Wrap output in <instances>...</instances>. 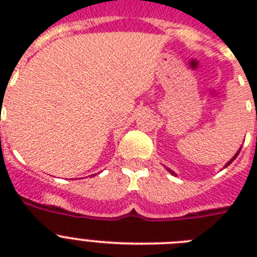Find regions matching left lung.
<instances>
[{
	"mask_svg": "<svg viewBox=\"0 0 257 257\" xmlns=\"http://www.w3.org/2000/svg\"><path fill=\"white\" fill-rule=\"evenodd\" d=\"M239 152H240V148H239V151H238V152H237V153H235V156H234V157H233V158H231V160H230V161H229V162H228V163H226V165H225V167H226V166H229V165H230V163H231V162H233V161H234V160H235V158H237V156H238V154H239ZM167 170H169V172H170V174L175 175V172H174V171H172V170H170V169H167ZM175 176H176V175H175Z\"/></svg>",
	"mask_w": 257,
	"mask_h": 257,
	"instance_id": "obj_1",
	"label": "left lung"
}]
</instances>
